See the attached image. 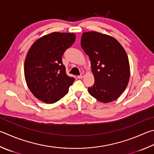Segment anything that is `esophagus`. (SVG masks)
I'll use <instances>...</instances> for the list:
<instances>
[{
  "label": "esophagus",
  "instance_id": "esophagus-1",
  "mask_svg": "<svg viewBox=\"0 0 154 154\" xmlns=\"http://www.w3.org/2000/svg\"><path fill=\"white\" fill-rule=\"evenodd\" d=\"M85 77V74L83 73V72H82V74H81L80 75H79V76H77V77L79 78V79H82V78H83V77Z\"/></svg>",
  "mask_w": 154,
  "mask_h": 154
}]
</instances>
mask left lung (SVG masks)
<instances>
[{
    "label": "left lung",
    "instance_id": "1",
    "mask_svg": "<svg viewBox=\"0 0 154 154\" xmlns=\"http://www.w3.org/2000/svg\"><path fill=\"white\" fill-rule=\"evenodd\" d=\"M81 46L90 59L95 82L88 88L91 96L103 103L116 100L128 85L130 65L127 52L112 36L83 32Z\"/></svg>",
    "mask_w": 154,
    "mask_h": 154
}]
</instances>
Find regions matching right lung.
<instances>
[{"instance_id":"obj_1","label":"right lung","mask_w":154,"mask_h":154,"mask_svg":"<svg viewBox=\"0 0 154 154\" xmlns=\"http://www.w3.org/2000/svg\"><path fill=\"white\" fill-rule=\"evenodd\" d=\"M75 38L73 33H50L38 38L27 53L24 75L27 87L46 104H53L65 96L75 81L66 75L62 56Z\"/></svg>"}]
</instances>
